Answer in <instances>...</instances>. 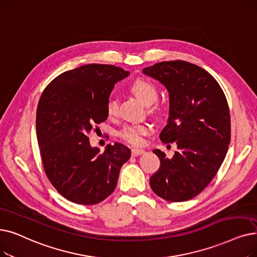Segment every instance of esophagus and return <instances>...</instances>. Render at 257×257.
<instances>
[{"instance_id": "34e87169", "label": "esophagus", "mask_w": 257, "mask_h": 257, "mask_svg": "<svg viewBox=\"0 0 257 257\" xmlns=\"http://www.w3.org/2000/svg\"><path fill=\"white\" fill-rule=\"evenodd\" d=\"M145 153V150L144 149H140V148H135L131 150V154L132 156H139V155H142Z\"/></svg>"}]
</instances>
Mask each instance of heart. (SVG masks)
I'll return each instance as SVG.
<instances>
[{
	"instance_id": "b5f03b06",
	"label": "heart",
	"mask_w": 257,
	"mask_h": 257,
	"mask_svg": "<svg viewBox=\"0 0 257 257\" xmlns=\"http://www.w3.org/2000/svg\"><path fill=\"white\" fill-rule=\"evenodd\" d=\"M131 92L141 102L146 105L153 104L158 98V90L155 86L146 80H137L130 86ZM107 113L109 116L117 114V101L114 97H110L107 102ZM151 131L149 124H133L127 125L118 131V137L131 145H141L144 142V137Z\"/></svg>"
}]
</instances>
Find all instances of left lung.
Listing matches in <instances>:
<instances>
[{"label":"left lung","mask_w":257,"mask_h":257,"mask_svg":"<svg viewBox=\"0 0 257 257\" xmlns=\"http://www.w3.org/2000/svg\"><path fill=\"white\" fill-rule=\"evenodd\" d=\"M143 73L169 93V117L160 139L175 142L178 149L172 158L153 151L161 166L150 186L168 202H185L204 190L225 160L231 138L227 98L213 76L189 62H161Z\"/></svg>","instance_id":"8db88e82"}]
</instances>
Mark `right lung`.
Masks as SVG:
<instances>
[{"label": "right lung", "instance_id": "right-lung-1", "mask_svg": "<svg viewBox=\"0 0 257 257\" xmlns=\"http://www.w3.org/2000/svg\"><path fill=\"white\" fill-rule=\"evenodd\" d=\"M129 75L119 67L88 64L65 71L45 88L37 109V137L44 169L65 198L94 205L114 191L130 149L115 143L103 153L87 135L108 117L114 84Z\"/></svg>", "mask_w": 257, "mask_h": 257}]
</instances>
